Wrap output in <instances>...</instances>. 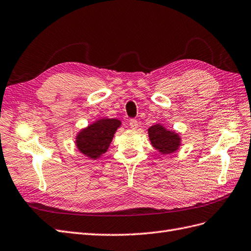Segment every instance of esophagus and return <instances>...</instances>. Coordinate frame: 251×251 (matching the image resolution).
<instances>
[{
	"instance_id": "obj_1",
	"label": "esophagus",
	"mask_w": 251,
	"mask_h": 251,
	"mask_svg": "<svg viewBox=\"0 0 251 251\" xmlns=\"http://www.w3.org/2000/svg\"><path fill=\"white\" fill-rule=\"evenodd\" d=\"M129 126L132 128V129H135V128H138V126H139V122L135 119H131L129 121Z\"/></svg>"
}]
</instances>
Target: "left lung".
Instances as JSON below:
<instances>
[{"mask_svg": "<svg viewBox=\"0 0 251 251\" xmlns=\"http://www.w3.org/2000/svg\"><path fill=\"white\" fill-rule=\"evenodd\" d=\"M151 145L163 154L173 153L181 145V138L175 131L167 130L160 124H155L148 129Z\"/></svg>", "mask_w": 251, "mask_h": 251, "instance_id": "obj_1", "label": "left lung"}]
</instances>
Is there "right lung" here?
<instances>
[{
	"mask_svg": "<svg viewBox=\"0 0 251 251\" xmlns=\"http://www.w3.org/2000/svg\"><path fill=\"white\" fill-rule=\"evenodd\" d=\"M120 126L121 121L118 119L98 120L77 133L75 138L77 149L90 159H98L107 151L113 134Z\"/></svg>",
	"mask_w": 251,
	"mask_h": 251,
	"instance_id": "right-lung-1",
	"label": "right lung"
}]
</instances>
